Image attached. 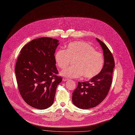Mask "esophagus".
<instances>
[{"mask_svg":"<svg viewBox=\"0 0 135 135\" xmlns=\"http://www.w3.org/2000/svg\"><path fill=\"white\" fill-rule=\"evenodd\" d=\"M69 80V79L68 78H63V79H62V80L63 81H67V80Z\"/></svg>","mask_w":135,"mask_h":135,"instance_id":"obj_1","label":"esophagus"}]
</instances>
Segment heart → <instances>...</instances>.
I'll use <instances>...</instances> for the list:
<instances>
[{
	"label": "heart",
	"instance_id": "heart-1",
	"mask_svg": "<svg viewBox=\"0 0 135 135\" xmlns=\"http://www.w3.org/2000/svg\"><path fill=\"white\" fill-rule=\"evenodd\" d=\"M74 66L68 67L61 72V75L69 78H78L83 75L86 78L98 75L103 69L104 60L102 54L85 41L69 43L66 49H59L55 54L57 65L64 69L74 59Z\"/></svg>",
	"mask_w": 135,
	"mask_h": 135
}]
</instances>
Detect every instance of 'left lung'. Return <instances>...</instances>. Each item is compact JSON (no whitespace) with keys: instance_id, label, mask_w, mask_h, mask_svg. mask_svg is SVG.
I'll use <instances>...</instances> for the list:
<instances>
[{"instance_id":"8db88e82","label":"left lung","mask_w":135,"mask_h":135,"mask_svg":"<svg viewBox=\"0 0 135 135\" xmlns=\"http://www.w3.org/2000/svg\"><path fill=\"white\" fill-rule=\"evenodd\" d=\"M103 51L104 64L101 71L89 81L78 82L73 93L72 101L78 108L88 109L97 107L108 95L112 84L115 64L112 53L106 45L96 38Z\"/></svg>"}]
</instances>
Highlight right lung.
Segmentation results:
<instances>
[{
    "label": "right lung",
    "instance_id": "right-lung-1",
    "mask_svg": "<svg viewBox=\"0 0 135 135\" xmlns=\"http://www.w3.org/2000/svg\"><path fill=\"white\" fill-rule=\"evenodd\" d=\"M59 40L48 37L34 39L22 49L15 68L19 92L33 108L44 110L54 101L62 81L55 60Z\"/></svg>",
    "mask_w": 135,
    "mask_h": 135
}]
</instances>
